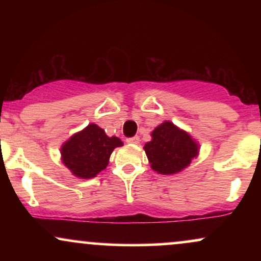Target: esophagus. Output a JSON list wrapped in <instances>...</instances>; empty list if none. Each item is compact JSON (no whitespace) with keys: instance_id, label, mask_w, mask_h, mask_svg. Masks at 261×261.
<instances>
[{"instance_id":"1","label":"esophagus","mask_w":261,"mask_h":261,"mask_svg":"<svg viewBox=\"0 0 261 261\" xmlns=\"http://www.w3.org/2000/svg\"><path fill=\"white\" fill-rule=\"evenodd\" d=\"M127 143H131V145H137V143L140 142V137L139 136H134V137H130V139L126 140Z\"/></svg>"}]
</instances>
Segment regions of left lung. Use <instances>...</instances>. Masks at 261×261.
<instances>
[{
    "label": "left lung",
    "mask_w": 261,
    "mask_h": 261,
    "mask_svg": "<svg viewBox=\"0 0 261 261\" xmlns=\"http://www.w3.org/2000/svg\"><path fill=\"white\" fill-rule=\"evenodd\" d=\"M152 139L143 149L151 168L158 174L173 175L190 166L191 161L199 155L200 145L190 134L166 120L154 127Z\"/></svg>",
    "instance_id": "obj_1"
}]
</instances>
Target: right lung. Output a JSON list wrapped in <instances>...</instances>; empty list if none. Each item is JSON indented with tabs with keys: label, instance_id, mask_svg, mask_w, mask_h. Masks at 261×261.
<instances>
[{
	"label": "right lung",
	"instance_id": "obj_1",
	"mask_svg": "<svg viewBox=\"0 0 261 261\" xmlns=\"http://www.w3.org/2000/svg\"><path fill=\"white\" fill-rule=\"evenodd\" d=\"M122 145L119 137H109L97 124H89L65 141L60 153L62 163L74 176L92 179L107 168L112 152Z\"/></svg>",
	"mask_w": 261,
	"mask_h": 261
}]
</instances>
